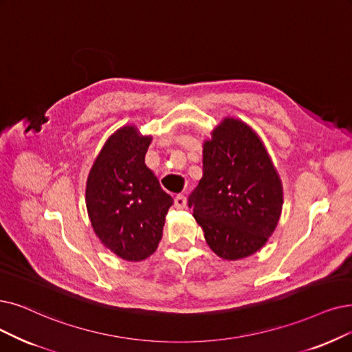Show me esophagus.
<instances>
[{"label": "esophagus", "mask_w": 352, "mask_h": 352, "mask_svg": "<svg viewBox=\"0 0 352 352\" xmlns=\"http://www.w3.org/2000/svg\"><path fill=\"white\" fill-rule=\"evenodd\" d=\"M186 206V198L184 195H176L175 198V208L177 209H184Z\"/></svg>", "instance_id": "34e87169"}]
</instances>
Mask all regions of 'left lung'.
I'll return each instance as SVG.
<instances>
[{
	"instance_id": "obj_1",
	"label": "left lung",
	"mask_w": 352,
	"mask_h": 352,
	"mask_svg": "<svg viewBox=\"0 0 352 352\" xmlns=\"http://www.w3.org/2000/svg\"><path fill=\"white\" fill-rule=\"evenodd\" d=\"M202 147V179L189 196L193 217L218 257H250L277 227L282 179L258 134L238 118H222Z\"/></svg>"
}]
</instances>
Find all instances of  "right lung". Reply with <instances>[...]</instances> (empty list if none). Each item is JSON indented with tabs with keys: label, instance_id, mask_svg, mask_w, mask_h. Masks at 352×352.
Segmentation results:
<instances>
[{
	"label": "right lung",
	"instance_id": "right-lung-1",
	"mask_svg": "<svg viewBox=\"0 0 352 352\" xmlns=\"http://www.w3.org/2000/svg\"><path fill=\"white\" fill-rule=\"evenodd\" d=\"M151 135L135 125L112 133L91 167L85 202L95 235L125 261H143L157 250L173 198L146 166Z\"/></svg>",
	"mask_w": 352,
	"mask_h": 352
}]
</instances>
